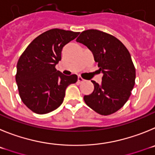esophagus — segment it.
<instances>
[{
    "label": "esophagus",
    "instance_id": "34e87169",
    "mask_svg": "<svg viewBox=\"0 0 155 155\" xmlns=\"http://www.w3.org/2000/svg\"><path fill=\"white\" fill-rule=\"evenodd\" d=\"M83 82H84V79L81 77V76H78V83H83Z\"/></svg>",
    "mask_w": 155,
    "mask_h": 155
}]
</instances>
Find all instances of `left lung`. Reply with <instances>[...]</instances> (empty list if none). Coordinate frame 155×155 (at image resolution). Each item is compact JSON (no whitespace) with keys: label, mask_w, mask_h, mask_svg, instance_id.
<instances>
[{"label":"left lung","mask_w":155,"mask_h":155,"mask_svg":"<svg viewBox=\"0 0 155 155\" xmlns=\"http://www.w3.org/2000/svg\"><path fill=\"white\" fill-rule=\"evenodd\" d=\"M76 41L93 52L104 74L100 84L92 81L94 90L84 96L85 103L101 115L117 112L126 104L135 83L136 72L129 51L116 37L96 29L83 31Z\"/></svg>","instance_id":"left-lung-1"}]
</instances>
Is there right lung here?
Segmentation results:
<instances>
[{
    "mask_svg": "<svg viewBox=\"0 0 155 155\" xmlns=\"http://www.w3.org/2000/svg\"><path fill=\"white\" fill-rule=\"evenodd\" d=\"M79 32L62 29L48 30L35 38L21 55L15 76L20 97L35 114L55 110L63 102L65 90L76 83V75L65 76L55 69L62 48Z\"/></svg>",
    "mask_w": 155,
    "mask_h": 155,
    "instance_id": "obj_1",
    "label": "right lung"
}]
</instances>
